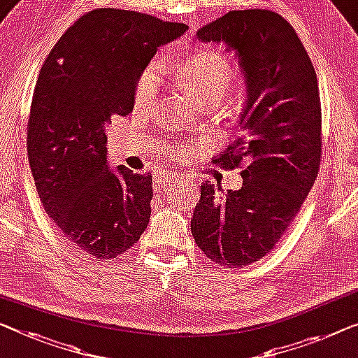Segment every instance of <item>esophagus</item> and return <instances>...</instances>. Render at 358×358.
Returning a JSON list of instances; mask_svg holds the SVG:
<instances>
[{
    "mask_svg": "<svg viewBox=\"0 0 358 358\" xmlns=\"http://www.w3.org/2000/svg\"><path fill=\"white\" fill-rule=\"evenodd\" d=\"M177 180H178V173L165 172L162 175H157V177L154 178V188H164V186L172 185L173 181H177Z\"/></svg>",
    "mask_w": 358,
    "mask_h": 358,
    "instance_id": "1",
    "label": "esophagus"
}]
</instances>
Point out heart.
<instances>
[{
	"label": "heart",
	"mask_w": 358,
	"mask_h": 358,
	"mask_svg": "<svg viewBox=\"0 0 358 358\" xmlns=\"http://www.w3.org/2000/svg\"><path fill=\"white\" fill-rule=\"evenodd\" d=\"M181 78L201 104L220 99L227 94L233 82L234 69L231 62L215 51H202L188 57L180 69ZM161 87V69L149 64L136 78L133 98L136 106L146 108L156 101Z\"/></svg>",
	"instance_id": "heart-1"
}]
</instances>
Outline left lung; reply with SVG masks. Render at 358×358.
<instances>
[{
    "label": "left lung",
    "instance_id": "1",
    "mask_svg": "<svg viewBox=\"0 0 358 358\" xmlns=\"http://www.w3.org/2000/svg\"><path fill=\"white\" fill-rule=\"evenodd\" d=\"M234 52L246 85L243 136L215 164L243 186L218 196L209 181L191 218L194 241L213 262L236 268L275 248L315 183L322 154L317 73L292 27L266 9L230 10L196 31Z\"/></svg>",
    "mask_w": 358,
    "mask_h": 358
}]
</instances>
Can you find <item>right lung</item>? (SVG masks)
I'll return each instance as SVG.
<instances>
[{
    "mask_svg": "<svg viewBox=\"0 0 358 358\" xmlns=\"http://www.w3.org/2000/svg\"><path fill=\"white\" fill-rule=\"evenodd\" d=\"M186 24L122 9L78 19L43 64L27 151L36 191L64 236L110 260L127 252L151 217V175L110 169L106 127L133 110L136 78Z\"/></svg>",
    "mask_w": 358,
    "mask_h": 358,
    "instance_id": "1",
    "label": "right lung"
}]
</instances>
